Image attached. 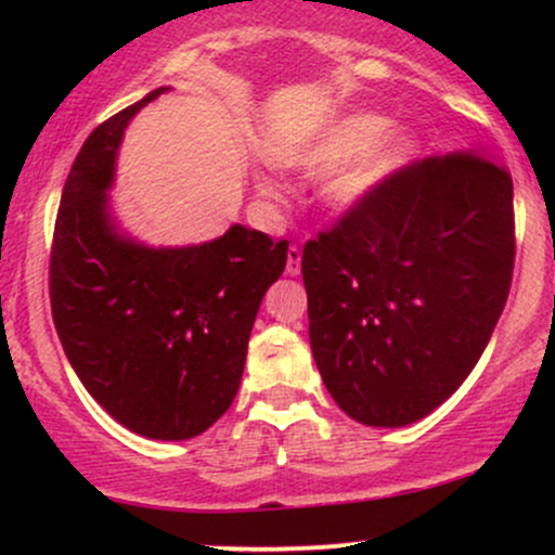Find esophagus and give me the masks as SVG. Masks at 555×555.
Wrapping results in <instances>:
<instances>
[{"label":"esophagus","instance_id":"esophagus-1","mask_svg":"<svg viewBox=\"0 0 555 555\" xmlns=\"http://www.w3.org/2000/svg\"><path fill=\"white\" fill-rule=\"evenodd\" d=\"M299 263H302V253L297 245L286 250V276H299Z\"/></svg>","mask_w":555,"mask_h":555}]
</instances>
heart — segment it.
<instances>
[{"instance_id": "1", "label": "heart", "mask_w": 555, "mask_h": 555, "mask_svg": "<svg viewBox=\"0 0 555 555\" xmlns=\"http://www.w3.org/2000/svg\"><path fill=\"white\" fill-rule=\"evenodd\" d=\"M388 119L375 112H352L331 119L313 135L289 140L271 151L273 167L318 180L328 177L323 197L336 211L365 206L417 154L410 132L388 130ZM260 193L276 195L269 180H258Z\"/></svg>"}]
</instances>
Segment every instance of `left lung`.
<instances>
[{"mask_svg":"<svg viewBox=\"0 0 555 555\" xmlns=\"http://www.w3.org/2000/svg\"><path fill=\"white\" fill-rule=\"evenodd\" d=\"M514 271V184L482 156L401 169L302 253L310 349L349 417L401 428L464 384Z\"/></svg>","mask_w":555,"mask_h":555,"instance_id":"left-lung-1","label":"left lung"}]
</instances>
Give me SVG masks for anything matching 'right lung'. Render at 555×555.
Returning a JSON list of instances; mask_svg holds the SVG:
<instances>
[{
	"label": "right lung",
	"instance_id": "1",
	"mask_svg": "<svg viewBox=\"0 0 555 555\" xmlns=\"http://www.w3.org/2000/svg\"><path fill=\"white\" fill-rule=\"evenodd\" d=\"M164 91L82 143L56 214L49 295L88 393L138 436L188 441L237 397L253 323L284 273L289 242L234 224L201 245L154 247L119 227L109 197L119 145L130 119Z\"/></svg>",
	"mask_w": 555,
	"mask_h": 555
}]
</instances>
